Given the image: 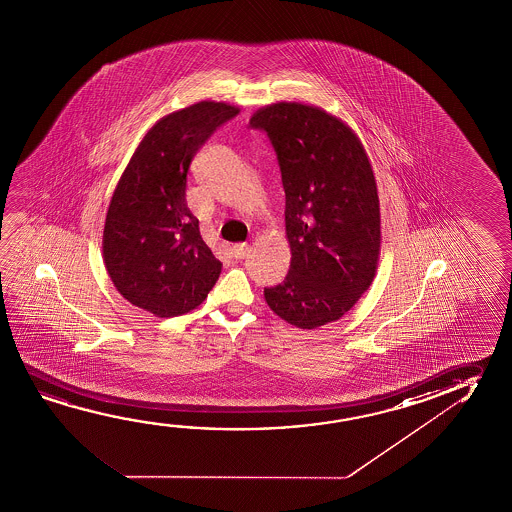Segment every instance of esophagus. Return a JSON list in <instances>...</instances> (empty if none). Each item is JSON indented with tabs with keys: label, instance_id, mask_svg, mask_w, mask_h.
Listing matches in <instances>:
<instances>
[{
	"label": "esophagus",
	"instance_id": "1",
	"mask_svg": "<svg viewBox=\"0 0 512 512\" xmlns=\"http://www.w3.org/2000/svg\"><path fill=\"white\" fill-rule=\"evenodd\" d=\"M248 252H250V246H248V244H234V248H232L235 259H244V257L248 255Z\"/></svg>",
	"mask_w": 512,
	"mask_h": 512
}]
</instances>
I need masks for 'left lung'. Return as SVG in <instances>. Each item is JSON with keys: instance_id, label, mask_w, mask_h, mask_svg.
I'll use <instances>...</instances> for the list:
<instances>
[{"instance_id": "8db88e82", "label": "left lung", "mask_w": 512, "mask_h": 512, "mask_svg": "<svg viewBox=\"0 0 512 512\" xmlns=\"http://www.w3.org/2000/svg\"><path fill=\"white\" fill-rule=\"evenodd\" d=\"M250 126L277 151L291 246L287 277L264 298L293 327H323L343 318L377 273L380 203L368 153L343 119L314 105L271 103Z\"/></svg>"}]
</instances>
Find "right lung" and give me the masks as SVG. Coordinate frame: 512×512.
Instances as JSON below:
<instances>
[{
	"label": "right lung",
	"mask_w": 512,
	"mask_h": 512,
	"mask_svg": "<svg viewBox=\"0 0 512 512\" xmlns=\"http://www.w3.org/2000/svg\"><path fill=\"white\" fill-rule=\"evenodd\" d=\"M239 114L223 101H198L160 118L135 148L110 198L103 262L126 302L157 318L202 305L221 262L200 235L185 202L196 151Z\"/></svg>",
	"instance_id": "1"
}]
</instances>
